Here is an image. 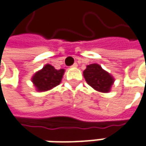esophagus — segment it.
<instances>
[{
  "mask_svg": "<svg viewBox=\"0 0 146 146\" xmlns=\"http://www.w3.org/2000/svg\"><path fill=\"white\" fill-rule=\"evenodd\" d=\"M71 67H72V68H77V67H78V64H77V63L75 62V63H74L73 65H72Z\"/></svg>",
  "mask_w": 146,
  "mask_h": 146,
  "instance_id": "obj_1",
  "label": "esophagus"
}]
</instances>
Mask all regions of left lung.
Returning <instances> with one entry per match:
<instances>
[{"label": "left lung", "instance_id": "1", "mask_svg": "<svg viewBox=\"0 0 146 146\" xmlns=\"http://www.w3.org/2000/svg\"><path fill=\"white\" fill-rule=\"evenodd\" d=\"M84 77L89 86L100 93H109L114 83L112 75L98 63H92L86 67Z\"/></svg>", "mask_w": 146, "mask_h": 146}]
</instances>
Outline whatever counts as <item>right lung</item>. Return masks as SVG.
Masks as SVG:
<instances>
[{"label": "right lung", "instance_id": "right-lung-1", "mask_svg": "<svg viewBox=\"0 0 146 146\" xmlns=\"http://www.w3.org/2000/svg\"><path fill=\"white\" fill-rule=\"evenodd\" d=\"M64 73L65 70L63 68L56 69L53 66L46 64L41 70L33 74L32 82L36 91H48L59 84Z\"/></svg>", "mask_w": 146, "mask_h": 146}]
</instances>
